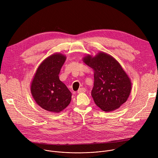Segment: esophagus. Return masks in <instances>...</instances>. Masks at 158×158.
I'll return each mask as SVG.
<instances>
[{"mask_svg": "<svg viewBox=\"0 0 158 158\" xmlns=\"http://www.w3.org/2000/svg\"><path fill=\"white\" fill-rule=\"evenodd\" d=\"M86 91V90L84 87H81L79 89V90L77 91L78 93H85Z\"/></svg>", "mask_w": 158, "mask_h": 158, "instance_id": "1", "label": "esophagus"}]
</instances>
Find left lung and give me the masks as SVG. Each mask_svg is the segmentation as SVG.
<instances>
[{"instance_id":"obj_1","label":"left lung","mask_w":158,"mask_h":158,"mask_svg":"<svg viewBox=\"0 0 158 158\" xmlns=\"http://www.w3.org/2000/svg\"><path fill=\"white\" fill-rule=\"evenodd\" d=\"M84 62L94 71L91 96L102 110L119 108L129 98L131 82L119 63L112 56L99 52L94 57L87 56Z\"/></svg>"}]
</instances>
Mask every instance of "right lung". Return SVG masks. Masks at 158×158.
<instances>
[{"label":"right lung","instance_id":"obj_1","mask_svg":"<svg viewBox=\"0 0 158 158\" xmlns=\"http://www.w3.org/2000/svg\"><path fill=\"white\" fill-rule=\"evenodd\" d=\"M66 59L61 54H54L39 66L31 84V93L42 109L59 112L69 104L72 94L59 79V74Z\"/></svg>","mask_w":158,"mask_h":158}]
</instances>
